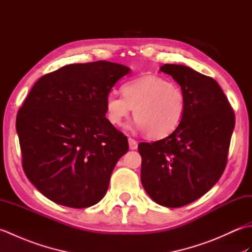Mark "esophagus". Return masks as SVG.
Returning <instances> with one entry per match:
<instances>
[{"label":"esophagus","instance_id":"obj_1","mask_svg":"<svg viewBox=\"0 0 252 252\" xmlns=\"http://www.w3.org/2000/svg\"><path fill=\"white\" fill-rule=\"evenodd\" d=\"M129 146H130V149H136L137 142L135 140H133L132 137H129Z\"/></svg>","mask_w":252,"mask_h":252}]
</instances>
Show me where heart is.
<instances>
[{"instance_id":"heart-1","label":"heart","mask_w":252,"mask_h":252,"mask_svg":"<svg viewBox=\"0 0 252 252\" xmlns=\"http://www.w3.org/2000/svg\"><path fill=\"white\" fill-rule=\"evenodd\" d=\"M122 95L111 92L106 98V117L115 126H123L134 109L136 126L152 138H163L178 129L186 114L184 91L168 79L145 76L122 85Z\"/></svg>"}]
</instances>
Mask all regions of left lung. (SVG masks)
Listing matches in <instances>:
<instances>
[{
	"mask_svg": "<svg viewBox=\"0 0 252 252\" xmlns=\"http://www.w3.org/2000/svg\"><path fill=\"white\" fill-rule=\"evenodd\" d=\"M186 96V114L172 134L138 144L144 189L158 205L180 208L195 201L221 178L235 126L234 110L211 77L165 63Z\"/></svg>",
	"mask_w": 252,
	"mask_h": 252,
	"instance_id": "left-lung-1",
	"label": "left lung"
}]
</instances>
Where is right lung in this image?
I'll use <instances>...</instances> for the list:
<instances>
[{
  "mask_svg": "<svg viewBox=\"0 0 252 252\" xmlns=\"http://www.w3.org/2000/svg\"><path fill=\"white\" fill-rule=\"evenodd\" d=\"M130 72L120 63H71L41 77L16 119L25 174L60 205L88 208L106 194L126 136L106 115V98Z\"/></svg>",
  "mask_w": 252,
  "mask_h": 252,
  "instance_id": "obj_1",
  "label": "right lung"
}]
</instances>
